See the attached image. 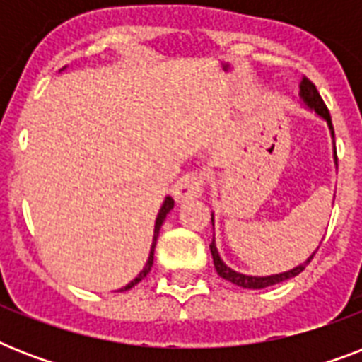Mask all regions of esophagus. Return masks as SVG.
<instances>
[{"label": "esophagus", "mask_w": 362, "mask_h": 362, "mask_svg": "<svg viewBox=\"0 0 362 362\" xmlns=\"http://www.w3.org/2000/svg\"><path fill=\"white\" fill-rule=\"evenodd\" d=\"M204 189V178L199 173H187L182 178H178L173 187V195L178 203L184 201H192L203 195Z\"/></svg>", "instance_id": "1"}]
</instances>
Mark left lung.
<instances>
[{"mask_svg":"<svg viewBox=\"0 0 362 362\" xmlns=\"http://www.w3.org/2000/svg\"><path fill=\"white\" fill-rule=\"evenodd\" d=\"M300 99H303V103L306 105L310 110H314L315 115L321 116V118L327 122V125H329L331 136H332V148H334V163H337L338 167L337 146H334V129H332L331 115H329V109H327L325 103H323V99H321L315 84L312 81H308L306 76H303V82H300ZM212 226H214V214H212ZM210 252H212V259H214L216 272H218L223 280L231 281V284H235V286L238 287H244V289H263V287L276 286V284H280V281L295 278V276L300 274V272L306 269V264H308L315 255L314 252L303 264H298V267L287 270V272H280V274H270V276H247V274H242V272H237V270H233L231 267H227V264L221 261L220 253H218V247H216L214 238H212V244H210Z\"/></svg>","mask_w":362,"mask_h":362,"instance_id":"8db88e82","label":"left lung"}]
</instances>
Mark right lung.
I'll list each match as a JSON object with an SVG mask.
<instances>
[{"mask_svg":"<svg viewBox=\"0 0 362 362\" xmlns=\"http://www.w3.org/2000/svg\"><path fill=\"white\" fill-rule=\"evenodd\" d=\"M173 206H175V201H173V197H165L163 204H161V209H159L158 212V218H156V226H153V240H152V250H150V255H148V261L146 264H144V269L136 274L135 280H131L129 284L125 287H122L120 291H124V289H131L133 286H136L139 281L142 280V278H146V274L150 272V269H152L153 264V247H156V242H158V237H159V229H161V226H163L165 218H167V214H169L170 210H173Z\"/></svg>","mask_w":362,"mask_h":362,"instance_id":"obj_1","label":"right lung"}]
</instances>
